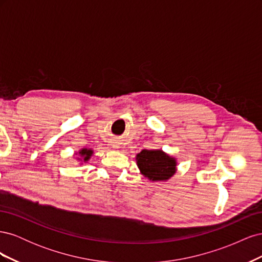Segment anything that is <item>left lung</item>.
<instances>
[{
  "instance_id": "8db88e82",
  "label": "left lung",
  "mask_w": 262,
  "mask_h": 262,
  "mask_svg": "<svg viewBox=\"0 0 262 262\" xmlns=\"http://www.w3.org/2000/svg\"><path fill=\"white\" fill-rule=\"evenodd\" d=\"M142 175L152 181H164L176 172V160L162 149H143L137 155Z\"/></svg>"
}]
</instances>
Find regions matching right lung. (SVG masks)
Listing matches in <instances>:
<instances>
[{"instance_id": "add662e5", "label": "right lung", "mask_w": 262, "mask_h": 262, "mask_svg": "<svg viewBox=\"0 0 262 262\" xmlns=\"http://www.w3.org/2000/svg\"><path fill=\"white\" fill-rule=\"evenodd\" d=\"M80 154H81V156L83 157L84 162H86V161L90 160V157H91L92 154H93V150H92V149H87V148H83V149L80 150Z\"/></svg>"}]
</instances>
